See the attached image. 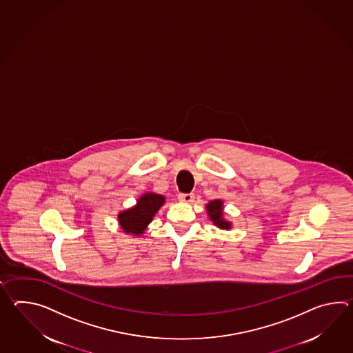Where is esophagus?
<instances>
[{
    "label": "esophagus",
    "mask_w": 353,
    "mask_h": 353,
    "mask_svg": "<svg viewBox=\"0 0 353 353\" xmlns=\"http://www.w3.org/2000/svg\"><path fill=\"white\" fill-rule=\"evenodd\" d=\"M194 199H195L194 194H180L179 195V200H180L181 203H186V204L192 203Z\"/></svg>",
    "instance_id": "1"
}]
</instances>
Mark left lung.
Listing matches in <instances>:
<instances>
[{
    "mask_svg": "<svg viewBox=\"0 0 353 353\" xmlns=\"http://www.w3.org/2000/svg\"><path fill=\"white\" fill-rule=\"evenodd\" d=\"M205 209L208 212L209 219L212 220V224L219 229L223 230H230L233 224L232 221L224 218V201L216 199V200H212L210 203L205 205Z\"/></svg>",
    "mask_w": 353,
    "mask_h": 353,
    "instance_id": "8db88e82",
    "label": "left lung"
}]
</instances>
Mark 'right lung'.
Returning <instances> with one entry per match:
<instances>
[{"instance_id": "add662e5", "label": "right lung", "mask_w": 353, "mask_h": 353, "mask_svg": "<svg viewBox=\"0 0 353 353\" xmlns=\"http://www.w3.org/2000/svg\"><path fill=\"white\" fill-rule=\"evenodd\" d=\"M165 203V197L163 195L156 192L143 194L137 200V204L119 212V227L125 234L141 236Z\"/></svg>"}]
</instances>
